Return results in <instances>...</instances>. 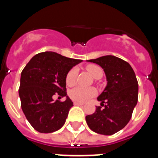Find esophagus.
<instances>
[{
	"label": "esophagus",
	"mask_w": 158,
	"mask_h": 158,
	"mask_svg": "<svg viewBox=\"0 0 158 158\" xmlns=\"http://www.w3.org/2000/svg\"><path fill=\"white\" fill-rule=\"evenodd\" d=\"M84 102H74V106H83L84 105Z\"/></svg>",
	"instance_id": "esophagus-1"
}]
</instances>
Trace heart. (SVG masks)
Segmentation results:
<instances>
[{
	"mask_svg": "<svg viewBox=\"0 0 158 158\" xmlns=\"http://www.w3.org/2000/svg\"><path fill=\"white\" fill-rule=\"evenodd\" d=\"M86 69L94 79H100L102 76V69L96 64H89L87 65ZM78 69L77 68H72L66 74L65 81L69 86H72L76 82ZM96 94V90L94 88H84V87H76L69 92V97L76 102L88 101Z\"/></svg>",
	"mask_w": 158,
	"mask_h": 158,
	"instance_id": "heart-1",
	"label": "heart"
}]
</instances>
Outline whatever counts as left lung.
<instances>
[{
    "label": "left lung",
    "instance_id": "1",
    "mask_svg": "<svg viewBox=\"0 0 158 158\" xmlns=\"http://www.w3.org/2000/svg\"><path fill=\"white\" fill-rule=\"evenodd\" d=\"M87 61L103 69L107 84L98 97L104 107L97 106L94 114L86 115V122L90 130L98 134L114 135L129 123L137 105L139 85L135 71L128 62L114 56Z\"/></svg>",
    "mask_w": 158,
    "mask_h": 158
}]
</instances>
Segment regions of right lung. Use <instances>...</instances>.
<instances>
[{
  "instance_id": "add662e5",
  "label": "right lung",
  "mask_w": 158,
  "mask_h": 158,
  "mask_svg": "<svg viewBox=\"0 0 158 158\" xmlns=\"http://www.w3.org/2000/svg\"><path fill=\"white\" fill-rule=\"evenodd\" d=\"M82 60L63 56L53 52L35 55L21 73L19 95L21 108L34 130L52 133L64 125L73 102L67 96V73ZM66 97L64 102L53 97Z\"/></svg>"
}]
</instances>
